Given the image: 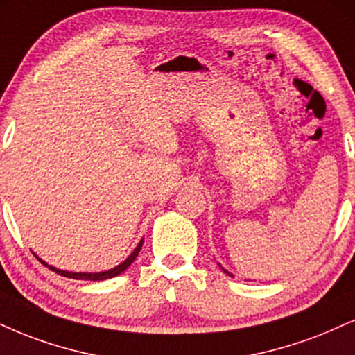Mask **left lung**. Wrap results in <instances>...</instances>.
Listing matches in <instances>:
<instances>
[{
  "label": "left lung",
  "instance_id": "8db88e82",
  "mask_svg": "<svg viewBox=\"0 0 355 355\" xmlns=\"http://www.w3.org/2000/svg\"><path fill=\"white\" fill-rule=\"evenodd\" d=\"M225 272H226V271H225Z\"/></svg>",
  "mask_w": 355,
  "mask_h": 355
}]
</instances>
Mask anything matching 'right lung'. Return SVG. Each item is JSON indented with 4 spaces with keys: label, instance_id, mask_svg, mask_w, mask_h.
Segmentation results:
<instances>
[{
    "label": "right lung",
    "instance_id": "1",
    "mask_svg": "<svg viewBox=\"0 0 355 355\" xmlns=\"http://www.w3.org/2000/svg\"><path fill=\"white\" fill-rule=\"evenodd\" d=\"M140 248H142V241L139 243V246L135 248L134 253H132V254L129 256V258L125 259V261H123L122 264H119V266H117V268H114V270H109V271H104V272H71V271L55 270V268H53V266H49V270L55 271V272H58V275H61V276L72 277V279H89V281H102V279H109V277H114V276H119V275H121V272L125 271L127 268H129L130 264L135 261L137 254H139V251H140ZM37 259H40V258H37ZM40 261H41V259H40ZM41 263L44 264V266H48V264H46L44 261H41Z\"/></svg>",
    "mask_w": 355,
    "mask_h": 355
}]
</instances>
